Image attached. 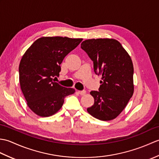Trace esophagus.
<instances>
[{"label":"esophagus","instance_id":"1","mask_svg":"<svg viewBox=\"0 0 159 159\" xmlns=\"http://www.w3.org/2000/svg\"><path fill=\"white\" fill-rule=\"evenodd\" d=\"M78 93H79L80 95L83 96V95H85V94L86 93V91H85V90H83V91H78Z\"/></svg>","mask_w":159,"mask_h":159}]
</instances>
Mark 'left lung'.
<instances>
[{"label": "left lung", "mask_w": 159, "mask_h": 159, "mask_svg": "<svg viewBox=\"0 0 159 159\" xmlns=\"http://www.w3.org/2000/svg\"><path fill=\"white\" fill-rule=\"evenodd\" d=\"M80 46L93 61L94 72L102 76L99 92H90L94 104L87 108V112L100 120H112L121 113L133 95V61L115 39H87Z\"/></svg>", "instance_id": "1"}]
</instances>
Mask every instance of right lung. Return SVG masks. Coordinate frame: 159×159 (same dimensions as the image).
<instances>
[{"mask_svg":"<svg viewBox=\"0 0 159 159\" xmlns=\"http://www.w3.org/2000/svg\"><path fill=\"white\" fill-rule=\"evenodd\" d=\"M82 38L42 37L33 43L24 54L19 65V80L26 104L40 117H49L61 109L67 96L75 92L55 82L60 64Z\"/></svg>","mask_w":159,"mask_h":159,"instance_id":"obj_1","label":"right lung"}]
</instances>
